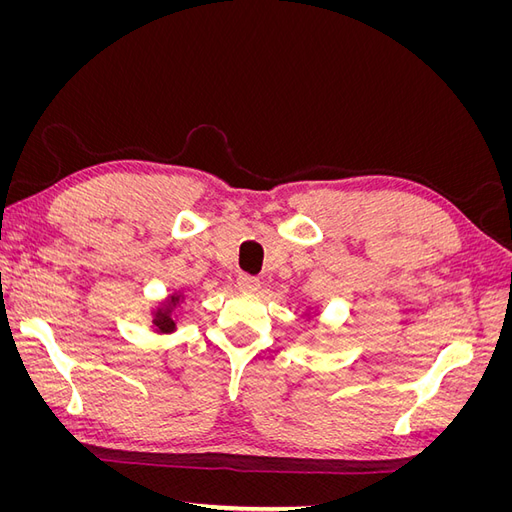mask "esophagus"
<instances>
[{"mask_svg":"<svg viewBox=\"0 0 512 512\" xmlns=\"http://www.w3.org/2000/svg\"><path fill=\"white\" fill-rule=\"evenodd\" d=\"M237 288H239L241 292H256V290L260 288V280H258V277H254V275L241 273V275L237 277Z\"/></svg>","mask_w":512,"mask_h":512,"instance_id":"34e87169","label":"esophagus"}]
</instances>
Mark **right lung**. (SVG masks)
Listing matches in <instances>:
<instances>
[{
	"mask_svg": "<svg viewBox=\"0 0 512 512\" xmlns=\"http://www.w3.org/2000/svg\"><path fill=\"white\" fill-rule=\"evenodd\" d=\"M183 292H173L170 297L160 303L156 309H153V318H151V324H153V331L160 333V335H168L177 331V322H175V309L179 307V303L183 301Z\"/></svg>",
	"mask_w": 512,
	"mask_h": 512,
	"instance_id": "1",
	"label": "right lung"
}]
</instances>
